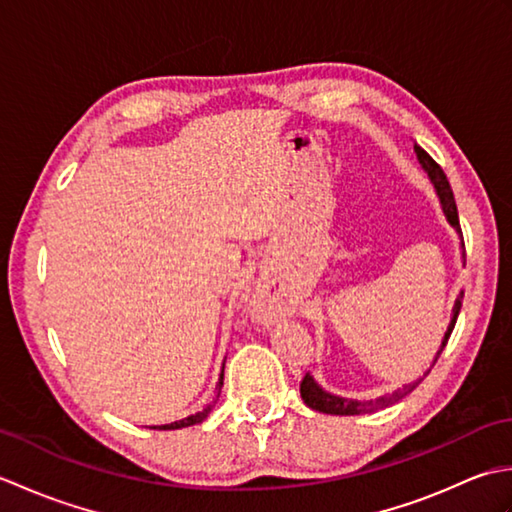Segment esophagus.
<instances>
[{
	"mask_svg": "<svg viewBox=\"0 0 512 512\" xmlns=\"http://www.w3.org/2000/svg\"><path fill=\"white\" fill-rule=\"evenodd\" d=\"M255 310H257V312H264V310H266V306H264V303H259V301H257V306H255Z\"/></svg>",
	"mask_w": 512,
	"mask_h": 512,
	"instance_id": "esophagus-1",
	"label": "esophagus"
}]
</instances>
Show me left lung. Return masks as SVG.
Instances as JSON below:
<instances>
[{"label": "left lung", "instance_id": "obj_1", "mask_svg": "<svg viewBox=\"0 0 512 512\" xmlns=\"http://www.w3.org/2000/svg\"><path fill=\"white\" fill-rule=\"evenodd\" d=\"M413 151H416V158H418V162H420L422 171L427 173L429 182L433 184V191H436V195H438L444 217H447V222L455 228V233L460 235L462 257H464V262H466L464 239H462V231H460L458 206H455V198H453L451 184H449L447 176H444V171L440 169L438 162L433 160V158L427 154V151H424V149L418 147V145H413ZM462 297H464V292L460 290L458 299H455V303H453V314H451L449 328H447V332H444V339H442V343H440V350H438L436 358H433L431 367L436 365L438 356L442 354L444 345H447L449 336H451V332H453V328H455V321H458V314H460V308H462ZM431 367H429L427 372H424L420 378L413 380V383L402 385L400 389L394 391V394L378 396V398H374V400H356V398H343V396L330 394V391H325L310 374H306V376H303V380H301V398H303V402H306V405H308L310 409L321 411V413H332V416H361V413H374V411H378V409H387V407H391V405H396L398 400H402L407 394H411V391L422 383L424 376H427V374L431 372Z\"/></svg>", "mask_w": 512, "mask_h": 512}]
</instances>
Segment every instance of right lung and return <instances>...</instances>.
<instances>
[{
  "label": "right lung",
  "instance_id": "add662e5",
  "mask_svg": "<svg viewBox=\"0 0 512 512\" xmlns=\"http://www.w3.org/2000/svg\"><path fill=\"white\" fill-rule=\"evenodd\" d=\"M224 385V367H222V374H220V385H217V396H215V400L220 398V387ZM215 400L211 402V405H206L202 411H198V413H193V416H187V418H182V420H176V422H171V424H160V427H151V429H160V431H171V429H182V427H191V424H200L206 416H209L211 413V409H213V405H215Z\"/></svg>",
  "mask_w": 512,
  "mask_h": 512
}]
</instances>
